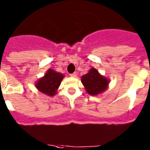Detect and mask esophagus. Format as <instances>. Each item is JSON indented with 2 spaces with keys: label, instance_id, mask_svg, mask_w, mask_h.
Segmentation results:
<instances>
[{
  "label": "esophagus",
  "instance_id": "obj_1",
  "mask_svg": "<svg viewBox=\"0 0 150 150\" xmlns=\"http://www.w3.org/2000/svg\"><path fill=\"white\" fill-rule=\"evenodd\" d=\"M70 76H71V77H73V78H75V77H76V76H77L76 72H73V73L70 74Z\"/></svg>",
  "mask_w": 150,
  "mask_h": 150
}]
</instances>
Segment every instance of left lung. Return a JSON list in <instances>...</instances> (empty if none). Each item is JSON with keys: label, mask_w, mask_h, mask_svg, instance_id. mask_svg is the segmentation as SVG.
Returning a JSON list of instances; mask_svg holds the SVG:
<instances>
[{"label": "left lung", "mask_w": 150, "mask_h": 150, "mask_svg": "<svg viewBox=\"0 0 150 150\" xmlns=\"http://www.w3.org/2000/svg\"><path fill=\"white\" fill-rule=\"evenodd\" d=\"M81 83L90 95L95 96L106 91L109 81L106 77L100 75L96 69L92 68L88 73L81 77Z\"/></svg>", "instance_id": "1"}]
</instances>
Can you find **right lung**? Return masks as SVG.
Returning <instances> with one entry per match:
<instances>
[{"label": "right lung", "mask_w": 150, "mask_h": 150, "mask_svg": "<svg viewBox=\"0 0 150 150\" xmlns=\"http://www.w3.org/2000/svg\"><path fill=\"white\" fill-rule=\"evenodd\" d=\"M63 77L64 75L62 74L50 69L44 77L38 80L35 87L41 93L53 97L57 93V89L59 88Z\"/></svg>", "instance_id": "obj_1"}]
</instances>
